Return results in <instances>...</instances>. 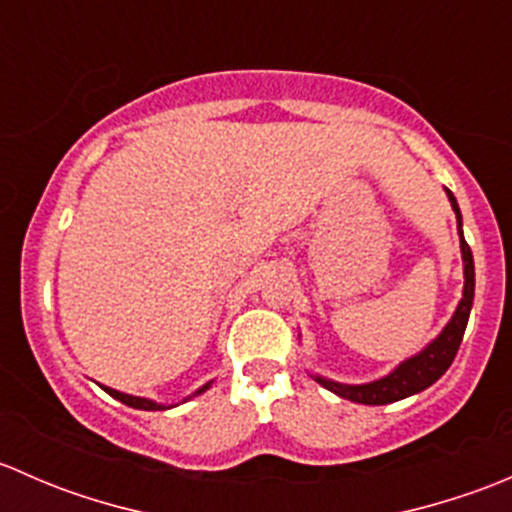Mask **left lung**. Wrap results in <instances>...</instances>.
<instances>
[{
	"label": "left lung",
	"instance_id": "1",
	"mask_svg": "<svg viewBox=\"0 0 512 512\" xmlns=\"http://www.w3.org/2000/svg\"><path fill=\"white\" fill-rule=\"evenodd\" d=\"M448 200H451L453 210H456L458 218V235H461V250H463V265H466V287H463V299L458 304L456 314L448 322V327L443 329L441 337L436 339L433 344H428V349H423L421 354L414 356V359L404 361L394 374L384 376L379 381H371V384H361V386H347V384H337V381H329L317 376L319 384L324 389L334 391L342 399L356 401V404H369V406H384L391 404V401H401L406 396L418 394V391L428 389L433 381L441 379L446 374L448 366L453 364L456 359L458 347L463 342V334H466V324L468 317H471V307H473V292H476V270H473V252L468 247V242L463 240L461 232V210H458L456 198L448 190Z\"/></svg>",
	"mask_w": 512,
	"mask_h": 512
}]
</instances>
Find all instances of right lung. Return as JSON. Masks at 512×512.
<instances>
[{"mask_svg":"<svg viewBox=\"0 0 512 512\" xmlns=\"http://www.w3.org/2000/svg\"><path fill=\"white\" fill-rule=\"evenodd\" d=\"M103 389H106V386H103ZM205 389H208V386H203L200 391H205ZM106 391L113 396V399H118L121 404H126V406H133V409H141V411H158L160 409L158 404H153V401H148V399H138V396H128V394H121V391H113V389H106Z\"/></svg>","mask_w":512,"mask_h":512,"instance_id":"right-lung-1","label":"right lung"}]
</instances>
